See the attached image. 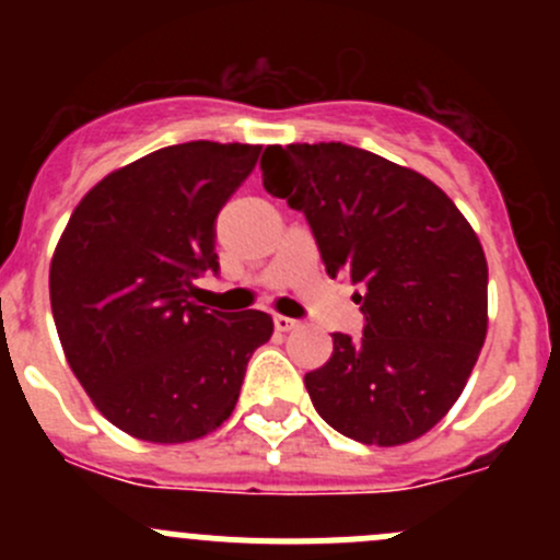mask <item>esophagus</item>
Here are the masks:
<instances>
[{"label": "esophagus", "mask_w": 560, "mask_h": 560, "mask_svg": "<svg viewBox=\"0 0 560 560\" xmlns=\"http://www.w3.org/2000/svg\"><path fill=\"white\" fill-rule=\"evenodd\" d=\"M273 325H276V330H279V332H290V330H295V327H298V319H292V316H284V314H276Z\"/></svg>", "instance_id": "obj_1"}]
</instances>
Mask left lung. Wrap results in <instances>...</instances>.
<instances>
[{"instance_id":"left-lung-1","label":"left lung","mask_w":560,"mask_h":560,"mask_svg":"<svg viewBox=\"0 0 560 560\" xmlns=\"http://www.w3.org/2000/svg\"><path fill=\"white\" fill-rule=\"evenodd\" d=\"M262 184L301 211L330 279L360 292L363 338L332 332L308 371L322 420L395 447L431 431L471 376L488 332V262L455 202L425 175L347 143L268 145Z\"/></svg>"}]
</instances>
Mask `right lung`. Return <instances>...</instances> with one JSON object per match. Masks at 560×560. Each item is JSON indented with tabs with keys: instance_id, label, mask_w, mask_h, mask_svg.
I'll list each match as a JSON object with an SVG mask.
<instances>
[{
	"instance_id": "right-lung-1",
	"label": "right lung",
	"mask_w": 560,
	"mask_h": 560,
	"mask_svg": "<svg viewBox=\"0 0 560 560\" xmlns=\"http://www.w3.org/2000/svg\"><path fill=\"white\" fill-rule=\"evenodd\" d=\"M262 145H167L105 175L50 259V308L72 374L105 420L154 444L195 442L238 404L265 312L191 303L217 273V217Z\"/></svg>"
}]
</instances>
